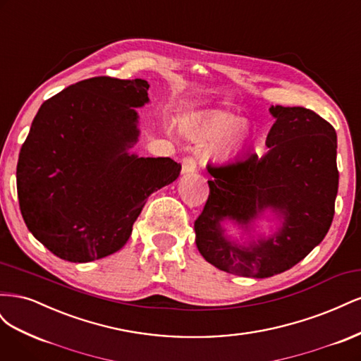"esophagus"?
Segmentation results:
<instances>
[{
  "label": "esophagus",
  "instance_id": "34e87169",
  "mask_svg": "<svg viewBox=\"0 0 361 361\" xmlns=\"http://www.w3.org/2000/svg\"><path fill=\"white\" fill-rule=\"evenodd\" d=\"M197 170V161L194 157H185L182 159V173H192Z\"/></svg>",
  "mask_w": 361,
  "mask_h": 361
}]
</instances>
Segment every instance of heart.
<instances>
[{
	"instance_id": "b5f03b06",
	"label": "heart",
	"mask_w": 361,
	"mask_h": 361,
	"mask_svg": "<svg viewBox=\"0 0 361 361\" xmlns=\"http://www.w3.org/2000/svg\"><path fill=\"white\" fill-rule=\"evenodd\" d=\"M185 133L199 141H216L215 154L231 158L241 150L250 138V129L243 120L227 111H207L190 120L183 126Z\"/></svg>"
}]
</instances>
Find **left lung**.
I'll return each instance as SVG.
<instances>
[{"label": "left lung", "mask_w": 361, "mask_h": 361, "mask_svg": "<svg viewBox=\"0 0 361 361\" xmlns=\"http://www.w3.org/2000/svg\"><path fill=\"white\" fill-rule=\"evenodd\" d=\"M276 117L264 157L207 164L209 195L194 221L200 255L231 274L265 279L297 265L325 238L338 188L337 137L325 118L302 106L271 105ZM267 207L283 215L275 236L250 247L227 242L219 223L247 225Z\"/></svg>", "instance_id": "obj_1"}]
</instances>
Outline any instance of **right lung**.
I'll return each instance as SVG.
<instances>
[{
    "mask_svg": "<svg viewBox=\"0 0 361 361\" xmlns=\"http://www.w3.org/2000/svg\"><path fill=\"white\" fill-rule=\"evenodd\" d=\"M145 80L94 76L42 104L19 152L16 185L28 231L51 253L92 262L122 248L147 197L178 179L171 158L129 155Z\"/></svg>",
    "mask_w": 361,
    "mask_h": 361,
    "instance_id": "add662e5",
    "label": "right lung"
}]
</instances>
